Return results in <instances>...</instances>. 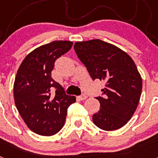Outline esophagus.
Returning <instances> with one entry per match:
<instances>
[{"instance_id":"34e87169","label":"esophagus","mask_w":158,"mask_h":158,"mask_svg":"<svg viewBox=\"0 0 158 158\" xmlns=\"http://www.w3.org/2000/svg\"><path fill=\"white\" fill-rule=\"evenodd\" d=\"M88 96L86 94H82L81 95V96H78V98L80 99L81 100H85V99H87Z\"/></svg>"}]
</instances>
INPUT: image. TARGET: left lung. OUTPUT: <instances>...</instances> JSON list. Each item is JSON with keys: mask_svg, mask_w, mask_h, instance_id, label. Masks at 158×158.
I'll return each mask as SVG.
<instances>
[{"mask_svg": "<svg viewBox=\"0 0 158 158\" xmlns=\"http://www.w3.org/2000/svg\"><path fill=\"white\" fill-rule=\"evenodd\" d=\"M74 51L92 79L105 82L102 96L96 97L100 107L93 123L104 131L119 129L134 115L142 93V77L133 59L100 40L77 42Z\"/></svg>", "mask_w": 158, "mask_h": 158, "instance_id": "left-lung-1", "label": "left lung"}]
</instances>
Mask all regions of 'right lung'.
Listing matches in <instances>:
<instances>
[{"instance_id":"right-lung-1","label":"right lung","mask_w":158,"mask_h":158,"mask_svg":"<svg viewBox=\"0 0 158 158\" xmlns=\"http://www.w3.org/2000/svg\"><path fill=\"white\" fill-rule=\"evenodd\" d=\"M72 46L70 41H54L38 47L27 54L17 71L15 104L29 129L38 135L58 133L65 124L68 107L76 101L51 77L55 61Z\"/></svg>"}]
</instances>
